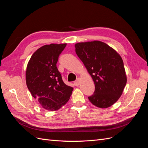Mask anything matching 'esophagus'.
<instances>
[{"mask_svg": "<svg viewBox=\"0 0 148 148\" xmlns=\"http://www.w3.org/2000/svg\"><path fill=\"white\" fill-rule=\"evenodd\" d=\"M79 83H80V78H78L77 79V80H76V81L74 82V84L75 85V86H78V85L79 84Z\"/></svg>", "mask_w": 148, "mask_h": 148, "instance_id": "esophagus-1", "label": "esophagus"}]
</instances>
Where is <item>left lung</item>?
<instances>
[{"mask_svg": "<svg viewBox=\"0 0 148 148\" xmlns=\"http://www.w3.org/2000/svg\"><path fill=\"white\" fill-rule=\"evenodd\" d=\"M75 52L90 74L95 91L88 99L99 108H107L117 102L127 84L122 57L107 44L99 41L79 42Z\"/></svg>", "mask_w": 148, "mask_h": 148, "instance_id": "8db88e82", "label": "left lung"}]
</instances>
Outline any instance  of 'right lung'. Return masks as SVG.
Listing matches in <instances>:
<instances>
[{"instance_id":"add662e5","label":"right lung","mask_w":148,"mask_h":148,"mask_svg":"<svg viewBox=\"0 0 148 148\" xmlns=\"http://www.w3.org/2000/svg\"><path fill=\"white\" fill-rule=\"evenodd\" d=\"M66 46V44H51L41 47L31 57L26 68V82L29 91L47 110L61 108L73 90L64 83L56 65Z\"/></svg>"}]
</instances>
